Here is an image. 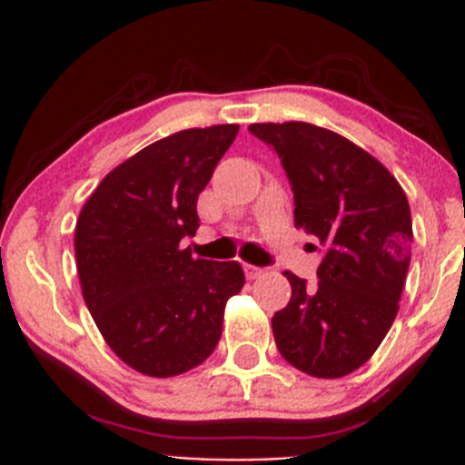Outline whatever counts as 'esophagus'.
<instances>
[{"label":"esophagus","mask_w":465,"mask_h":465,"mask_svg":"<svg viewBox=\"0 0 465 465\" xmlns=\"http://www.w3.org/2000/svg\"><path fill=\"white\" fill-rule=\"evenodd\" d=\"M242 270H245L247 279H261V276L265 274V267H256V265H250V262H245V265H242Z\"/></svg>","instance_id":"34e87169"}]
</instances>
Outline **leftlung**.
I'll use <instances>...</instances> for the list:
<instances>
[{"instance_id":"obj_1","label":"left lung","mask_w":465,"mask_h":465,"mask_svg":"<svg viewBox=\"0 0 465 465\" xmlns=\"http://www.w3.org/2000/svg\"><path fill=\"white\" fill-rule=\"evenodd\" d=\"M250 133L279 154L294 224L322 252L315 285L285 272L292 297L272 317L276 349L308 376L341 378L376 353L396 320L414 238L405 191L331 130L290 121L252 124Z\"/></svg>"}]
</instances>
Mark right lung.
Here are the masks:
<instances>
[{"label":"right lung","instance_id":"right-lung-1","mask_svg":"<svg viewBox=\"0 0 465 465\" xmlns=\"http://www.w3.org/2000/svg\"><path fill=\"white\" fill-rule=\"evenodd\" d=\"M238 125L191 128L145 145L96 186L76 223L83 299L110 349L134 371L171 378L203 364L241 292L236 261L193 259L198 195Z\"/></svg>","mask_w":465,"mask_h":465}]
</instances>
